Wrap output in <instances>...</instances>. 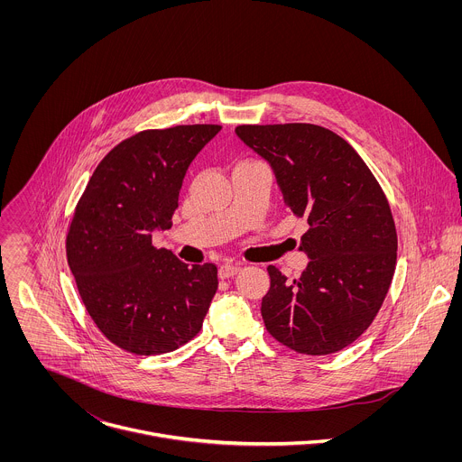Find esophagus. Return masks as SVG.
I'll list each match as a JSON object with an SVG mask.
<instances>
[{
  "label": "esophagus",
  "mask_w": 462,
  "mask_h": 462,
  "mask_svg": "<svg viewBox=\"0 0 462 462\" xmlns=\"http://www.w3.org/2000/svg\"><path fill=\"white\" fill-rule=\"evenodd\" d=\"M238 272H240V266H238V264H222V266L218 268L220 279H227V277H231V275H235V273H238Z\"/></svg>",
  "instance_id": "esophagus-1"
}]
</instances>
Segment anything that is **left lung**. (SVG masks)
<instances>
[{
	"mask_svg": "<svg viewBox=\"0 0 462 462\" xmlns=\"http://www.w3.org/2000/svg\"><path fill=\"white\" fill-rule=\"evenodd\" d=\"M235 133L268 162L286 208L310 226L299 247L310 263L299 279L266 268L264 328L295 352H337L370 328L393 279L388 199L354 147L322 126L244 125Z\"/></svg>",
	"mask_w": 462,
	"mask_h": 462,
	"instance_id": "8db88e82",
	"label": "left lung"
}]
</instances>
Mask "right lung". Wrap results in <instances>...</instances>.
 <instances>
[{"instance_id": "obj_1", "label": "right lung", "mask_w": 462, "mask_h": 462, "mask_svg": "<svg viewBox=\"0 0 462 462\" xmlns=\"http://www.w3.org/2000/svg\"><path fill=\"white\" fill-rule=\"evenodd\" d=\"M217 125L136 133L96 167L67 233L79 297L112 343L138 354L172 352L202 328L218 288L217 266L180 262L152 245L171 229L183 178Z\"/></svg>"}]
</instances>
